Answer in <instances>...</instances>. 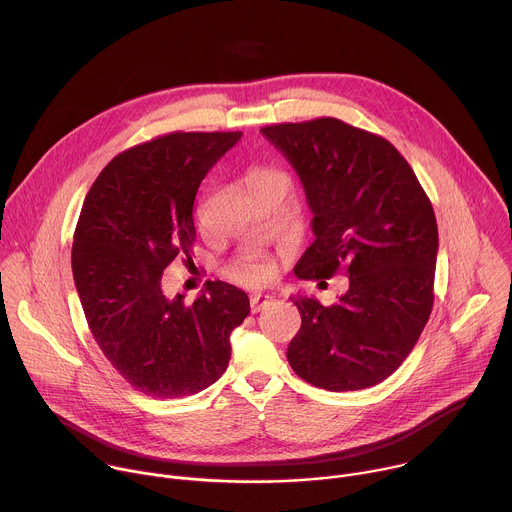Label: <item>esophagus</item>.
I'll list each match as a JSON object with an SVG mask.
<instances>
[{
	"label": "esophagus",
	"mask_w": 512,
	"mask_h": 512,
	"mask_svg": "<svg viewBox=\"0 0 512 512\" xmlns=\"http://www.w3.org/2000/svg\"><path fill=\"white\" fill-rule=\"evenodd\" d=\"M269 304H273V298H271V296H261V294L251 296V312H253V314H257V312L269 308Z\"/></svg>",
	"instance_id": "34e87169"
}]
</instances>
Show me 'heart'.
I'll list each match as a JSON object with an SVG mask.
<instances>
[{
    "instance_id": "1",
    "label": "heart",
    "mask_w": 512,
    "mask_h": 512,
    "mask_svg": "<svg viewBox=\"0 0 512 512\" xmlns=\"http://www.w3.org/2000/svg\"><path fill=\"white\" fill-rule=\"evenodd\" d=\"M267 176H279V178H285L281 172H275V170H263L259 174H255L253 180H259V178H267ZM287 180V178H285ZM233 279L239 281V283H245V285H261L265 281H269L271 277V267L267 263H245V265H239L231 271Z\"/></svg>"
}]
</instances>
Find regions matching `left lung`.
I'll return each instance as SVG.
<instances>
[{
    "instance_id": "1",
    "label": "left lung",
    "mask_w": 512,
    "mask_h": 512,
    "mask_svg": "<svg viewBox=\"0 0 512 512\" xmlns=\"http://www.w3.org/2000/svg\"><path fill=\"white\" fill-rule=\"evenodd\" d=\"M261 133L294 166L314 212L316 239L296 275H348V291L334 306L291 298L302 328L287 360L298 377L326 391L373 387L401 367L433 308V206L381 135L334 117L267 125Z\"/></svg>"
}]
</instances>
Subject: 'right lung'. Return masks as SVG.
<instances>
[{
	"label": "right lung",
	"instance_id": "right-lung-1",
	"mask_svg": "<svg viewBox=\"0 0 512 512\" xmlns=\"http://www.w3.org/2000/svg\"><path fill=\"white\" fill-rule=\"evenodd\" d=\"M241 131H174L115 156L93 182L72 243V275L87 324L137 391L176 399L218 381L231 332L251 306L243 289L210 281L194 304L166 298L164 269L190 263L194 198Z\"/></svg>",
	"mask_w": 512,
	"mask_h": 512
}]
</instances>
